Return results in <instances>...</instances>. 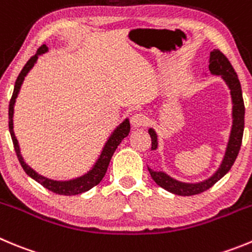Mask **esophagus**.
Instances as JSON below:
<instances>
[{
  "instance_id": "1",
  "label": "esophagus",
  "mask_w": 252,
  "mask_h": 252,
  "mask_svg": "<svg viewBox=\"0 0 252 252\" xmlns=\"http://www.w3.org/2000/svg\"><path fill=\"white\" fill-rule=\"evenodd\" d=\"M130 123L133 128H140V126H145L148 124V117L143 113H135L131 117Z\"/></svg>"
}]
</instances>
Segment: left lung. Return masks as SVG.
<instances>
[{
  "mask_svg": "<svg viewBox=\"0 0 252 252\" xmlns=\"http://www.w3.org/2000/svg\"><path fill=\"white\" fill-rule=\"evenodd\" d=\"M209 70L214 76L221 77L222 81L226 83L227 88L230 89V95H231V118L232 124L231 129H230L229 140H227L226 149H225V154L222 157V160L216 169L215 173L211 176H209L208 179L201 180V182L196 183H185L180 182V180L175 179L165 171H158L153 170L152 168L148 166L150 176L153 178L159 187L163 189L168 190V191L173 192L176 195H182V196H190V195L200 194V192L205 191L209 188L213 187L215 183L221 179L222 176L226 175L227 171L231 169L234 165L236 157L239 154L240 147H241V142H243V134H244V118H245V105H244L243 99V91H241V84H240L237 74L235 69L232 68L231 63L229 62L224 53L219 51V49H213L210 52V57H209ZM206 76V73H205ZM152 138V150H157L159 148V140L158 134L155 131V129L149 128L148 129Z\"/></svg>",
  "mask_w": 252,
  "mask_h": 252,
  "instance_id": "left-lung-1",
  "label": "left lung"
}]
</instances>
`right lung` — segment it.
<instances>
[{
  "instance_id": "1",
  "label": "right lung",
  "mask_w": 252,
  "mask_h": 252,
  "mask_svg": "<svg viewBox=\"0 0 252 252\" xmlns=\"http://www.w3.org/2000/svg\"><path fill=\"white\" fill-rule=\"evenodd\" d=\"M48 52V47L46 44L41 46L37 51L36 55L32 58L28 60V62L26 63L23 69L21 70L20 76L17 77L15 83V89H13L12 98L9 100V107H8V126H9V133H11V138H12L13 145H15L16 154H17V158L20 160L21 165H22L23 170L26 171L28 176H31L32 179L36 180L37 183L44 187L46 189L51 190V191L56 192V194L60 195H78L82 192H86L88 190H91L92 188H94L95 185L99 184L102 182V179L104 178L105 173H107L108 165H109V161L112 159L113 154H114L115 149L118 148V145L121 144L122 140L126 137L130 131V123H129V119L126 118L121 124H119L114 130L110 133V135L108 137L107 142L104 143V147L102 148V152H100L99 157L95 160V163L93 164L91 169H89L87 173H84L83 175L77 176L74 179L69 180H55L49 179L47 176L41 175V174L37 173L34 169L31 168L27 163L23 159L22 154H21L20 144H18V140L15 135V131H13V112H15V103L16 98L18 97L20 94L21 87H22L23 81H25L26 76L28 74L32 68L34 67V64L37 63L39 56L44 55Z\"/></svg>"
}]
</instances>
